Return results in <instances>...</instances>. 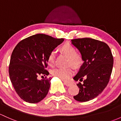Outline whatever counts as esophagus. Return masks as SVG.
<instances>
[{
  "instance_id": "obj_1",
  "label": "esophagus",
  "mask_w": 121,
  "mask_h": 121,
  "mask_svg": "<svg viewBox=\"0 0 121 121\" xmlns=\"http://www.w3.org/2000/svg\"><path fill=\"white\" fill-rule=\"evenodd\" d=\"M64 84L65 85H66L67 86H70L71 85V83H69V82H64Z\"/></svg>"
}]
</instances>
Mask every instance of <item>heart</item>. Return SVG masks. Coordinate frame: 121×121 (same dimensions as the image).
Masks as SVG:
<instances>
[{"instance_id": "b5f03b06", "label": "heart", "mask_w": 121, "mask_h": 121, "mask_svg": "<svg viewBox=\"0 0 121 121\" xmlns=\"http://www.w3.org/2000/svg\"><path fill=\"white\" fill-rule=\"evenodd\" d=\"M60 52L68 58V64H71L74 68H79L82 64V58L81 55L77 54L73 46L69 43H65L61 46ZM55 56L54 53L52 52L48 57V63L51 67L54 65ZM73 71L71 67L66 68H56L52 71V75L63 81H67L73 75Z\"/></svg>"}]
</instances>
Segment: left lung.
<instances>
[{
    "label": "left lung",
    "instance_id": "obj_1",
    "mask_svg": "<svg viewBox=\"0 0 121 121\" xmlns=\"http://www.w3.org/2000/svg\"><path fill=\"white\" fill-rule=\"evenodd\" d=\"M71 44L79 51L83 63L73 77L79 91L73 96L75 100L85 102L101 93L110 80L114 60L110 48L105 43L91 38L71 40Z\"/></svg>",
    "mask_w": 121,
    "mask_h": 121
}]
</instances>
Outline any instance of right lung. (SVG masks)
I'll return each mask as SVG.
<instances>
[{
	"label": "right lung",
	"mask_w": 121,
	"mask_h": 121,
	"mask_svg": "<svg viewBox=\"0 0 121 121\" xmlns=\"http://www.w3.org/2000/svg\"><path fill=\"white\" fill-rule=\"evenodd\" d=\"M63 41V38L36 34L21 40L15 47L9 72L15 91L24 101L37 103L48 95L52 78L39 80L38 77L49 74L45 69L48 57Z\"/></svg>",
	"instance_id": "obj_1"
}]
</instances>
